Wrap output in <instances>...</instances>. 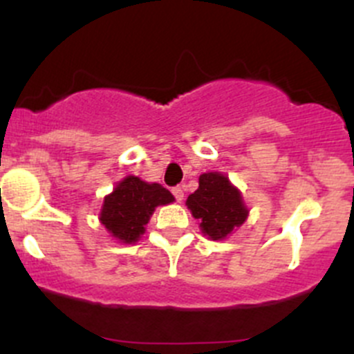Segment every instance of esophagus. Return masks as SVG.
<instances>
[{"label":"esophagus","instance_id":"34e87169","mask_svg":"<svg viewBox=\"0 0 354 354\" xmlns=\"http://www.w3.org/2000/svg\"><path fill=\"white\" fill-rule=\"evenodd\" d=\"M173 195H174V198L178 200V202H181V200H183V197H185L183 187H174L173 188Z\"/></svg>","mask_w":354,"mask_h":354}]
</instances>
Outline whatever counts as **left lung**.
<instances>
[{
	"instance_id": "8db88e82",
	"label": "left lung",
	"mask_w": 354,
	"mask_h": 354,
	"mask_svg": "<svg viewBox=\"0 0 354 354\" xmlns=\"http://www.w3.org/2000/svg\"><path fill=\"white\" fill-rule=\"evenodd\" d=\"M187 207L198 221L203 236L214 241L231 236L250 214L241 192L219 171L200 174L198 188L188 195Z\"/></svg>"
}]
</instances>
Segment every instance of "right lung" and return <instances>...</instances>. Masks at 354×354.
I'll return each mask as SVG.
<instances>
[{
    "instance_id": "add662e5",
    "label": "right lung",
    "mask_w": 354,
    "mask_h": 354,
    "mask_svg": "<svg viewBox=\"0 0 354 354\" xmlns=\"http://www.w3.org/2000/svg\"><path fill=\"white\" fill-rule=\"evenodd\" d=\"M174 197L159 183H147L138 176L118 181L102 202L99 221L118 243L133 245L145 233L156 207L173 203Z\"/></svg>"
}]
</instances>
